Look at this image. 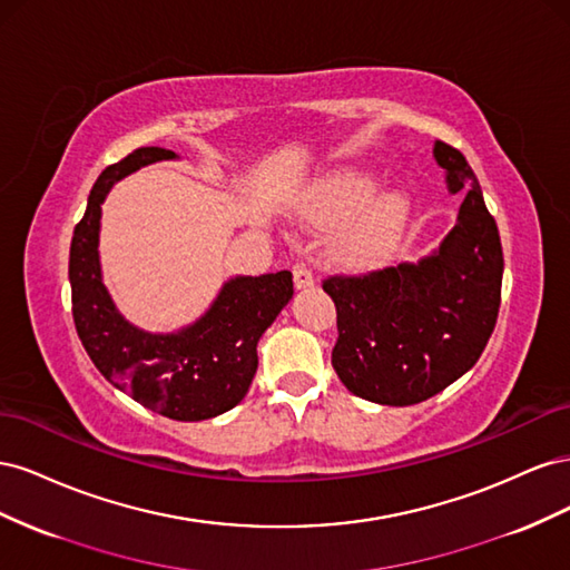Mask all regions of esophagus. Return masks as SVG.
Returning a JSON list of instances; mask_svg holds the SVG:
<instances>
[{
  "instance_id": "34e87169",
  "label": "esophagus",
  "mask_w": 570,
  "mask_h": 570,
  "mask_svg": "<svg viewBox=\"0 0 570 570\" xmlns=\"http://www.w3.org/2000/svg\"><path fill=\"white\" fill-rule=\"evenodd\" d=\"M292 275H295V287L297 289L314 287V273L308 271L306 264H295V266H292Z\"/></svg>"
}]
</instances>
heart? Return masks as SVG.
Returning a JSON list of instances; mask_svg holds the SVG:
<instances>
[{
	"instance_id": "1",
	"label": "heart",
	"mask_w": 570,
	"mask_h": 570,
	"mask_svg": "<svg viewBox=\"0 0 570 570\" xmlns=\"http://www.w3.org/2000/svg\"><path fill=\"white\" fill-rule=\"evenodd\" d=\"M375 185V178L366 170H342L331 180H323L306 204V216L316 223H335L347 216L327 245L333 262L344 268H366L381 262L400 243L406 228L411 206L400 189L375 195L364 205L360 203Z\"/></svg>"
}]
</instances>
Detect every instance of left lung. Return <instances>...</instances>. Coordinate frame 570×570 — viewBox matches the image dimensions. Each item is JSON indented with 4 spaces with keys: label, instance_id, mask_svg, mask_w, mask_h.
<instances>
[{
    "label": "left lung",
    "instance_id": "1",
    "mask_svg": "<svg viewBox=\"0 0 570 570\" xmlns=\"http://www.w3.org/2000/svg\"><path fill=\"white\" fill-rule=\"evenodd\" d=\"M433 157L446 189L465 193L440 247L416 264L323 281L337 308L333 368L375 404H419L459 381L485 350L502 302V243L473 168L440 140Z\"/></svg>",
    "mask_w": 570,
    "mask_h": 570
}]
</instances>
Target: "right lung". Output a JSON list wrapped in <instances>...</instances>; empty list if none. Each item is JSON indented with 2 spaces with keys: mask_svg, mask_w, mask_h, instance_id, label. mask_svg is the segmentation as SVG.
Here are the masks:
<instances>
[{
  "mask_svg": "<svg viewBox=\"0 0 570 570\" xmlns=\"http://www.w3.org/2000/svg\"><path fill=\"white\" fill-rule=\"evenodd\" d=\"M178 159L164 147H140L107 166L73 230L68 281L85 352L107 381L135 402L174 421H206L243 402L258 366L256 344L295 295L292 273L223 283L206 314L176 333H147L118 312L101 281L99 228L109 189L142 166Z\"/></svg>",
  "mask_w": 570,
  "mask_h": 570,
  "instance_id": "right-lung-1",
  "label": "right lung"
}]
</instances>
